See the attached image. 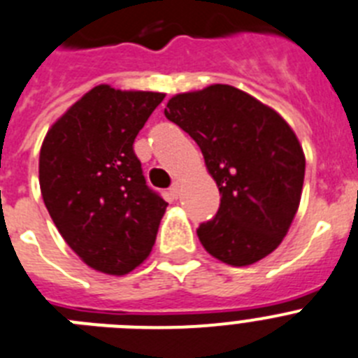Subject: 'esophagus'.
Returning <instances> with one entry per match:
<instances>
[{"label":"esophagus","instance_id":"obj_1","mask_svg":"<svg viewBox=\"0 0 358 358\" xmlns=\"http://www.w3.org/2000/svg\"><path fill=\"white\" fill-rule=\"evenodd\" d=\"M180 182H175L173 183V187H171V194H173V198H178L180 196Z\"/></svg>","mask_w":358,"mask_h":358}]
</instances>
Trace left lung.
Wrapping results in <instances>:
<instances>
[{
    "label": "left lung",
    "instance_id": "left-lung-1",
    "mask_svg": "<svg viewBox=\"0 0 358 358\" xmlns=\"http://www.w3.org/2000/svg\"><path fill=\"white\" fill-rule=\"evenodd\" d=\"M200 145L222 200L198 229L207 252L232 266L272 254L299 209L303 148L270 106L229 85H210L171 97L164 110Z\"/></svg>",
    "mask_w": 358,
    "mask_h": 358
}]
</instances>
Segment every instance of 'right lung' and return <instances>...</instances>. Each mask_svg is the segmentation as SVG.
I'll return each instance as SVG.
<instances>
[{
  "mask_svg": "<svg viewBox=\"0 0 358 358\" xmlns=\"http://www.w3.org/2000/svg\"><path fill=\"white\" fill-rule=\"evenodd\" d=\"M164 97L99 85L43 141V201L68 247L97 272H131L155 245L167 203L145 185L133 142Z\"/></svg>",
  "mask_w": 358,
  "mask_h": 358,
  "instance_id": "1",
  "label": "right lung"
}]
</instances>
